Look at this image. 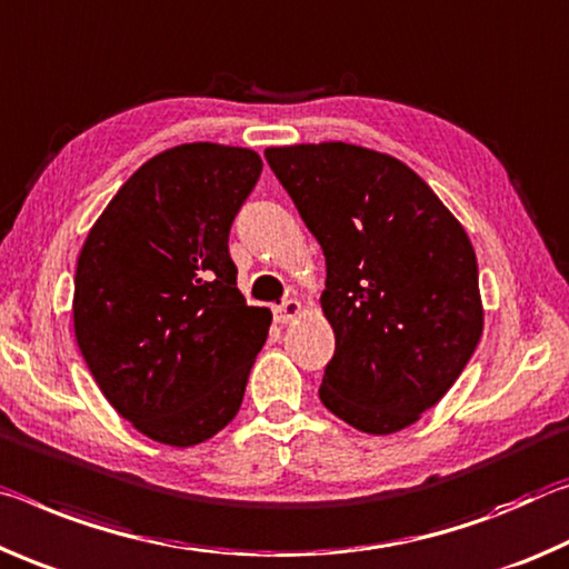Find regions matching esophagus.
I'll return each mask as SVG.
<instances>
[{"instance_id":"obj_1","label":"esophagus","mask_w":569,"mask_h":569,"mask_svg":"<svg viewBox=\"0 0 569 569\" xmlns=\"http://www.w3.org/2000/svg\"><path fill=\"white\" fill-rule=\"evenodd\" d=\"M300 312H302V305L300 302H297V300H284L282 305L274 307V320L287 325V322H292Z\"/></svg>"}]
</instances>
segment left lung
<instances>
[{
    "mask_svg": "<svg viewBox=\"0 0 569 569\" xmlns=\"http://www.w3.org/2000/svg\"><path fill=\"white\" fill-rule=\"evenodd\" d=\"M264 158L328 264L320 302L335 356L320 400L366 433L416 423L456 383L483 330L467 231L393 156L300 143Z\"/></svg>",
    "mask_w": 569,
    "mask_h": 569,
    "instance_id": "left-lung-1",
    "label": "left lung"
}]
</instances>
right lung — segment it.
<instances>
[{"mask_svg": "<svg viewBox=\"0 0 569 569\" xmlns=\"http://www.w3.org/2000/svg\"><path fill=\"white\" fill-rule=\"evenodd\" d=\"M262 173L249 148L183 143L146 161L74 269L78 348L148 439L193 446L237 416L272 312L237 290L229 229Z\"/></svg>", "mask_w": 569, "mask_h": 569, "instance_id": "obj_1", "label": "right lung"}]
</instances>
